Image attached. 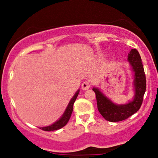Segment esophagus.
Listing matches in <instances>:
<instances>
[{"label": "esophagus", "mask_w": 158, "mask_h": 158, "mask_svg": "<svg viewBox=\"0 0 158 158\" xmlns=\"http://www.w3.org/2000/svg\"><path fill=\"white\" fill-rule=\"evenodd\" d=\"M90 87V82L89 81H84L81 84V89L84 90H86L87 89H89V87Z\"/></svg>", "instance_id": "esophagus-1"}]
</instances>
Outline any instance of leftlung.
<instances>
[{"label":"left lung","instance_id":"8db88e82","mask_svg":"<svg viewBox=\"0 0 158 158\" xmlns=\"http://www.w3.org/2000/svg\"><path fill=\"white\" fill-rule=\"evenodd\" d=\"M133 74V92L132 100L127 104H118L107 98L98 87H93L96 96L97 107L101 115L105 120L111 122L121 121L128 118L140 109L143 102L146 88V76L141 58L136 49H132L127 58Z\"/></svg>","mask_w":158,"mask_h":158}]
</instances>
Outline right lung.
<instances>
[{
  "mask_svg": "<svg viewBox=\"0 0 158 158\" xmlns=\"http://www.w3.org/2000/svg\"><path fill=\"white\" fill-rule=\"evenodd\" d=\"M79 91H80V90L79 89V90L76 92V94H74V96L72 97L71 101L69 102V103H68L67 107H66L65 110H64V113L62 114V116L59 118V120L55 121L54 123H52L51 125H49V126L44 127H39V128L44 131H48V132H49V131L60 130V129L62 128L64 126H65L68 122V121H69L70 118H71L72 112H73V104L74 102H75L76 99H77L78 95H79Z\"/></svg>",
  "mask_w": 158,
  "mask_h": 158,
  "instance_id": "1",
  "label": "right lung"
}]
</instances>
